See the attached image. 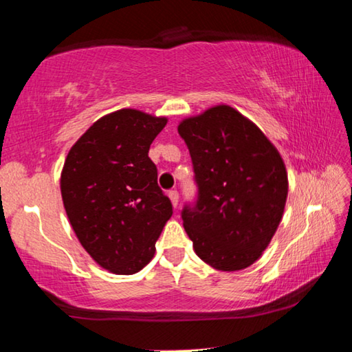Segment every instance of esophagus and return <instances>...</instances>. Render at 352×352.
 <instances>
[{"label": "esophagus", "instance_id": "1", "mask_svg": "<svg viewBox=\"0 0 352 352\" xmlns=\"http://www.w3.org/2000/svg\"><path fill=\"white\" fill-rule=\"evenodd\" d=\"M168 195H169V199H170V201H172V205H174V208H177V206H178V201H180V195H178L177 190H175V189L169 190Z\"/></svg>", "mask_w": 352, "mask_h": 352}]
</instances>
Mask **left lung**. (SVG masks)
<instances>
[{"mask_svg":"<svg viewBox=\"0 0 352 352\" xmlns=\"http://www.w3.org/2000/svg\"><path fill=\"white\" fill-rule=\"evenodd\" d=\"M189 148L197 200L182 211L201 261L222 272L247 269L269 245L283 219L287 172L276 147L228 105L178 126Z\"/></svg>","mask_w":352,"mask_h":352,"instance_id":"8db88e82","label":"left lung"}]
</instances>
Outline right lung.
Returning <instances> with one entry per match:
<instances>
[{
  "instance_id": "add662e5",
  "label": "right lung",
  "mask_w": 352,
  "mask_h": 352,
  "mask_svg": "<svg viewBox=\"0 0 352 352\" xmlns=\"http://www.w3.org/2000/svg\"><path fill=\"white\" fill-rule=\"evenodd\" d=\"M168 119L133 109L100 118L71 147L60 190L77 239L100 267L133 275L172 216L148 148Z\"/></svg>"
}]
</instances>
